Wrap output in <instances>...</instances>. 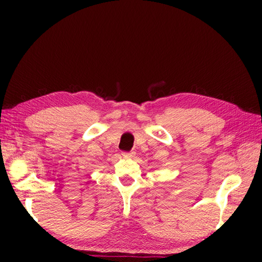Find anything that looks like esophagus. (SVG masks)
I'll use <instances>...</instances> for the list:
<instances>
[{"instance_id":"obj_1","label":"esophagus","mask_w":262,"mask_h":262,"mask_svg":"<svg viewBox=\"0 0 262 262\" xmlns=\"http://www.w3.org/2000/svg\"><path fill=\"white\" fill-rule=\"evenodd\" d=\"M122 157L123 158H134L135 157V152H122Z\"/></svg>"}]
</instances>
